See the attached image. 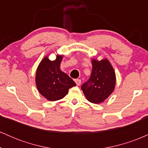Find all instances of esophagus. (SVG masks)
I'll list each match as a JSON object with an SVG mask.
<instances>
[{"instance_id": "obj_1", "label": "esophagus", "mask_w": 148, "mask_h": 148, "mask_svg": "<svg viewBox=\"0 0 148 148\" xmlns=\"http://www.w3.org/2000/svg\"><path fill=\"white\" fill-rule=\"evenodd\" d=\"M74 81H75V83H76V85H77L78 86H79L80 85H81V81L80 79H75V80H74Z\"/></svg>"}]
</instances>
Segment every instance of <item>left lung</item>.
<instances>
[{
  "mask_svg": "<svg viewBox=\"0 0 148 148\" xmlns=\"http://www.w3.org/2000/svg\"><path fill=\"white\" fill-rule=\"evenodd\" d=\"M92 64L90 77L82 85L81 90L90 102L100 103L114 91L116 76L114 69L108 59L98 60L92 58Z\"/></svg>",
  "mask_w": 148,
  "mask_h": 148,
  "instance_id": "left-lung-1",
  "label": "left lung"
}]
</instances>
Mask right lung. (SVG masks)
<instances>
[{"instance_id":"obj_1","label":"right lung","mask_w":148,"mask_h":148,"mask_svg":"<svg viewBox=\"0 0 148 148\" xmlns=\"http://www.w3.org/2000/svg\"><path fill=\"white\" fill-rule=\"evenodd\" d=\"M62 55H57L54 60L45 56L39 64L35 75V84L38 92L49 101L60 100L68 93L76 84L67 74L62 72L60 64Z\"/></svg>"}]
</instances>
